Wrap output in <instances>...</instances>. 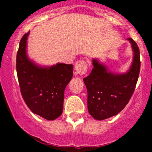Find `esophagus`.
I'll return each mask as SVG.
<instances>
[{
	"mask_svg": "<svg viewBox=\"0 0 152 152\" xmlns=\"http://www.w3.org/2000/svg\"><path fill=\"white\" fill-rule=\"evenodd\" d=\"M88 62L84 60H79L75 64V70L79 75H84L88 71Z\"/></svg>",
	"mask_w": 152,
	"mask_h": 152,
	"instance_id": "34e87169",
	"label": "esophagus"
}]
</instances>
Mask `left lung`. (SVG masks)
I'll return each mask as SVG.
<instances>
[{"label":"left lung","instance_id":"left-lung-1","mask_svg":"<svg viewBox=\"0 0 152 152\" xmlns=\"http://www.w3.org/2000/svg\"><path fill=\"white\" fill-rule=\"evenodd\" d=\"M130 42L133 61L128 72L114 74L97 59H93L94 68L84 82L88 91V112L95 119L103 120L121 112L133 94L140 72V52L136 42Z\"/></svg>","mask_w":152,"mask_h":152}]
</instances>
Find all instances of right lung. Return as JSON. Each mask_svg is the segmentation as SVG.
Masks as SVG:
<instances>
[{
	"label": "right lung",
	"instance_id": "add662e5",
	"mask_svg": "<svg viewBox=\"0 0 152 152\" xmlns=\"http://www.w3.org/2000/svg\"><path fill=\"white\" fill-rule=\"evenodd\" d=\"M29 32L21 39L17 54V73L24 101L35 114L53 120L62 113L64 92L73 77L72 64H58L40 67L26 55Z\"/></svg>",
	"mask_w": 152,
	"mask_h": 152
}]
</instances>
